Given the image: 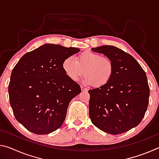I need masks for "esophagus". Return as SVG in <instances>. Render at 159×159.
Listing matches in <instances>:
<instances>
[{"mask_svg":"<svg viewBox=\"0 0 159 159\" xmlns=\"http://www.w3.org/2000/svg\"><path fill=\"white\" fill-rule=\"evenodd\" d=\"M81 90L83 91V92H87L88 90L87 89V88H85L84 87H83V86H81Z\"/></svg>","mask_w":159,"mask_h":159,"instance_id":"esophagus-1","label":"esophagus"}]
</instances>
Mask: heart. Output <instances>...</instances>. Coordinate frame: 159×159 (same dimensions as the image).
Returning a JSON list of instances; mask_svg holds the SVG:
<instances>
[{
	"instance_id": "heart-1",
	"label": "heart",
	"mask_w": 159,
	"mask_h": 159,
	"mask_svg": "<svg viewBox=\"0 0 159 159\" xmlns=\"http://www.w3.org/2000/svg\"><path fill=\"white\" fill-rule=\"evenodd\" d=\"M62 69L66 76L72 81H77L83 74V83L96 88H103L111 80L114 74V64L111 59L100 54L85 51L75 59L72 56L65 58Z\"/></svg>"
}]
</instances>
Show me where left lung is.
<instances>
[{
  "mask_svg": "<svg viewBox=\"0 0 159 159\" xmlns=\"http://www.w3.org/2000/svg\"><path fill=\"white\" fill-rule=\"evenodd\" d=\"M92 50L111 59L114 74L106 86L88 91L90 120L107 133H125L140 123L147 109L146 73L133 56L116 47L102 45Z\"/></svg>",
  "mask_w": 159,
  "mask_h": 159,
  "instance_id": "obj_1",
  "label": "left lung"
}]
</instances>
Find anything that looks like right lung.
<instances>
[{
    "instance_id": "add662e5",
    "label": "right lung",
    "mask_w": 159,
    "mask_h": 159,
    "mask_svg": "<svg viewBox=\"0 0 159 159\" xmlns=\"http://www.w3.org/2000/svg\"><path fill=\"white\" fill-rule=\"evenodd\" d=\"M76 48L44 44L23 55L12 69L10 103L18 122L31 133L45 134L60 128L69 102L81 92L66 76L62 62Z\"/></svg>"
}]
</instances>
